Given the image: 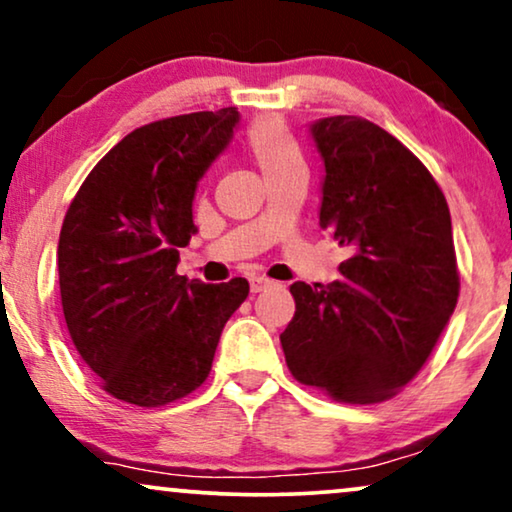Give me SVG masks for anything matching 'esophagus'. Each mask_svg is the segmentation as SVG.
Wrapping results in <instances>:
<instances>
[{
  "label": "esophagus",
  "mask_w": 512,
  "mask_h": 512,
  "mask_svg": "<svg viewBox=\"0 0 512 512\" xmlns=\"http://www.w3.org/2000/svg\"><path fill=\"white\" fill-rule=\"evenodd\" d=\"M272 284H275V282H272V279H268V277H251V279H249L251 293H261V291H265V289H270Z\"/></svg>",
  "instance_id": "1"
}]
</instances>
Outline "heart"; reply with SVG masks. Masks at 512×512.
Segmentation results:
<instances>
[{"label":"heart","instance_id":"b5f03b06","mask_svg":"<svg viewBox=\"0 0 512 512\" xmlns=\"http://www.w3.org/2000/svg\"><path fill=\"white\" fill-rule=\"evenodd\" d=\"M244 151L261 170L265 181L282 177L293 167L305 165L303 151L279 118H258L244 135Z\"/></svg>","mask_w":512,"mask_h":512}]
</instances>
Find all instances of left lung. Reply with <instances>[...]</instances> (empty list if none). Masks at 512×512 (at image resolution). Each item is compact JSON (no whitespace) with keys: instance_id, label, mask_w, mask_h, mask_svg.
I'll list each match as a JSON object with an SVG mask.
<instances>
[{"instance_id":"8db88e82","label":"left lung","mask_w":512,"mask_h":512,"mask_svg":"<svg viewBox=\"0 0 512 512\" xmlns=\"http://www.w3.org/2000/svg\"><path fill=\"white\" fill-rule=\"evenodd\" d=\"M312 137L326 167L319 226L349 258L331 284H291L296 314L279 340L300 384L338 403H382L422 370L457 307L450 207L380 125L331 116Z\"/></svg>"}]
</instances>
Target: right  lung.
<instances>
[{
  "mask_svg": "<svg viewBox=\"0 0 512 512\" xmlns=\"http://www.w3.org/2000/svg\"><path fill=\"white\" fill-rule=\"evenodd\" d=\"M237 118L226 107L142 125L69 202L58 242L62 312L76 352L118 401L160 408L202 387L223 326L249 296L242 277L177 275L179 247L195 233V186Z\"/></svg>",
  "mask_w": 512,
  "mask_h": 512,
  "instance_id": "obj_1",
  "label": "right lung"
}]
</instances>
